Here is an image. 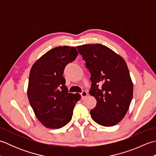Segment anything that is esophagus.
Wrapping results in <instances>:
<instances>
[{
    "mask_svg": "<svg viewBox=\"0 0 156 156\" xmlns=\"http://www.w3.org/2000/svg\"><path fill=\"white\" fill-rule=\"evenodd\" d=\"M80 94H81V97H82V100H84V99H85V98L88 96V92L87 91L83 90L81 92Z\"/></svg>",
    "mask_w": 156,
    "mask_h": 156,
    "instance_id": "34e87169",
    "label": "esophagus"
}]
</instances>
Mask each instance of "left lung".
I'll use <instances>...</instances> for the list:
<instances>
[{
	"label": "left lung",
	"mask_w": 156,
	"mask_h": 156,
	"mask_svg": "<svg viewBox=\"0 0 156 156\" xmlns=\"http://www.w3.org/2000/svg\"><path fill=\"white\" fill-rule=\"evenodd\" d=\"M90 72L89 93L97 100L92 119L105 127L117 125L125 116L133 98V82L124 59L102 44L76 47Z\"/></svg>",
	"instance_id": "obj_1"
}]
</instances>
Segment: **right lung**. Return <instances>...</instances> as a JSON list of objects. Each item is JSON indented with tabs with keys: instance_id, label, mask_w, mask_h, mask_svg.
<instances>
[{
	"instance_id": "add662e5",
	"label": "right lung",
	"mask_w": 156,
	"mask_h": 156,
	"mask_svg": "<svg viewBox=\"0 0 156 156\" xmlns=\"http://www.w3.org/2000/svg\"><path fill=\"white\" fill-rule=\"evenodd\" d=\"M78 54L74 47H56L39 58L31 69L29 101L36 117L45 127L59 129L72 119L80 95L69 93L63 73L66 66Z\"/></svg>"
}]
</instances>
